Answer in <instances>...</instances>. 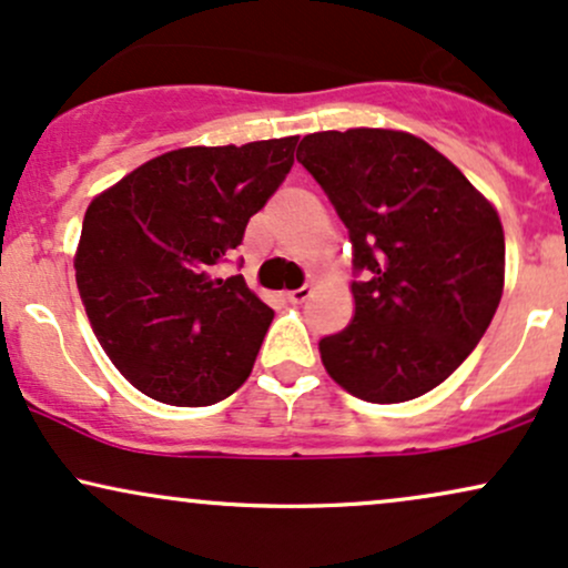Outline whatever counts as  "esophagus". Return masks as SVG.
<instances>
[{
    "mask_svg": "<svg viewBox=\"0 0 568 568\" xmlns=\"http://www.w3.org/2000/svg\"><path fill=\"white\" fill-rule=\"evenodd\" d=\"M312 296V285H302V288H296V291H288V302L291 304H302V302H306V298Z\"/></svg>",
    "mask_w": 568,
    "mask_h": 568,
    "instance_id": "esophagus-1",
    "label": "esophagus"
}]
</instances>
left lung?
I'll return each instance as SVG.
<instances>
[{
    "label": "left lung",
    "mask_w": 568,
    "mask_h": 568,
    "mask_svg": "<svg viewBox=\"0 0 568 568\" xmlns=\"http://www.w3.org/2000/svg\"><path fill=\"white\" fill-rule=\"evenodd\" d=\"M296 160L349 230L355 315L321 338L328 376L368 403H406L475 349L505 288V230L491 200L406 130L310 133Z\"/></svg>",
    "instance_id": "8db88e82"
}]
</instances>
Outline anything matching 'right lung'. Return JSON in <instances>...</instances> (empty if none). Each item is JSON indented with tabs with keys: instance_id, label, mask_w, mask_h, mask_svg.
Masks as SVG:
<instances>
[{
	"instance_id": "add662e5",
	"label": "right lung",
	"mask_w": 568,
	"mask_h": 568,
	"mask_svg": "<svg viewBox=\"0 0 568 568\" xmlns=\"http://www.w3.org/2000/svg\"><path fill=\"white\" fill-rule=\"evenodd\" d=\"M298 135L184 146L84 211L77 288L109 361L168 406H211L251 376L275 312L216 266L293 165Z\"/></svg>"
}]
</instances>
